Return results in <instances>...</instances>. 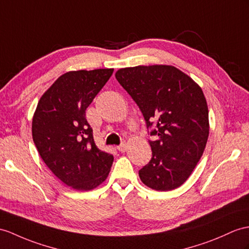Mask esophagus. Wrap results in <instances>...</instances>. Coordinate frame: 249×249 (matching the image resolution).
<instances>
[{"label":"esophagus","instance_id":"1","mask_svg":"<svg viewBox=\"0 0 249 249\" xmlns=\"http://www.w3.org/2000/svg\"><path fill=\"white\" fill-rule=\"evenodd\" d=\"M117 150L119 151V152H124V151H126V144H125V143H123V144L118 145Z\"/></svg>","mask_w":249,"mask_h":249}]
</instances>
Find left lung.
I'll return each instance as SVG.
<instances>
[{
	"instance_id": "obj_1",
	"label": "left lung",
	"mask_w": 249,
	"mask_h": 249,
	"mask_svg": "<svg viewBox=\"0 0 249 249\" xmlns=\"http://www.w3.org/2000/svg\"><path fill=\"white\" fill-rule=\"evenodd\" d=\"M115 77L145 120L152 159L138 174L157 191L183 185L201 160L209 135L208 107L202 89L172 65L120 69Z\"/></svg>"
}]
</instances>
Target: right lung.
<instances>
[{
    "mask_svg": "<svg viewBox=\"0 0 249 249\" xmlns=\"http://www.w3.org/2000/svg\"><path fill=\"white\" fill-rule=\"evenodd\" d=\"M113 71L65 72L42 95L34 114L33 139L41 159L72 189L92 190L110 173L114 157L97 148L86 111Z\"/></svg>",
    "mask_w": 249,
    "mask_h": 249,
    "instance_id": "obj_1",
    "label": "right lung"
}]
</instances>
